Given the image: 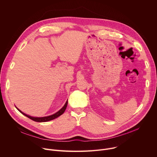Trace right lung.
Returning <instances> with one entry per match:
<instances>
[{
    "instance_id": "right-lung-1",
    "label": "right lung",
    "mask_w": 157,
    "mask_h": 157,
    "mask_svg": "<svg viewBox=\"0 0 157 157\" xmlns=\"http://www.w3.org/2000/svg\"><path fill=\"white\" fill-rule=\"evenodd\" d=\"M67 105H68V101H67L66 102V103H65V104L64 105V106H63L59 111H58L57 113H56L55 114H53V115H51V116H49L42 117H35L30 116H29V115H27V114H25V113H22V112H21L20 110H19L17 107H16V108L20 112V113H21L22 114L25 116L27 117H29V119H32V121H35V122H47V121H50L53 120V119H55L58 117L60 116L61 115H62V114L64 113V112L65 111V110H66V109Z\"/></svg>"
}]
</instances>
